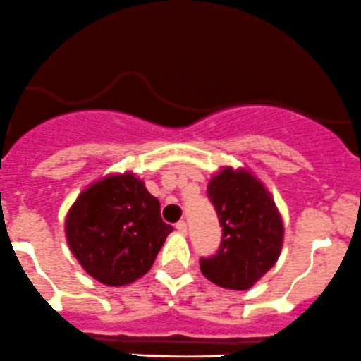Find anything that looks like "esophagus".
Segmentation results:
<instances>
[{
    "label": "esophagus",
    "instance_id": "1",
    "mask_svg": "<svg viewBox=\"0 0 361 361\" xmlns=\"http://www.w3.org/2000/svg\"><path fill=\"white\" fill-rule=\"evenodd\" d=\"M175 228H177L178 232H180V234H186V232H188V223L184 221V219H180V221H178L177 225H175Z\"/></svg>",
    "mask_w": 361,
    "mask_h": 361
}]
</instances>
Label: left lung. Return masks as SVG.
Wrapping results in <instances>:
<instances>
[{
	"label": "left lung",
	"mask_w": 361,
	"mask_h": 361,
	"mask_svg": "<svg viewBox=\"0 0 361 361\" xmlns=\"http://www.w3.org/2000/svg\"><path fill=\"white\" fill-rule=\"evenodd\" d=\"M207 195L223 235L218 253L200 260L202 274L223 289L248 290L280 257L286 232L280 211L248 168L223 166L209 180Z\"/></svg>",
	"instance_id": "left-lung-1"
}]
</instances>
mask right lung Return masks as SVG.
I'll return each instance as SVG.
<instances>
[{"mask_svg": "<svg viewBox=\"0 0 361 361\" xmlns=\"http://www.w3.org/2000/svg\"><path fill=\"white\" fill-rule=\"evenodd\" d=\"M173 226L133 171L85 188L65 218V238L85 271L108 287L129 286L152 267Z\"/></svg>", "mask_w": 361, "mask_h": 361, "instance_id": "obj_1", "label": "right lung"}]
</instances>
